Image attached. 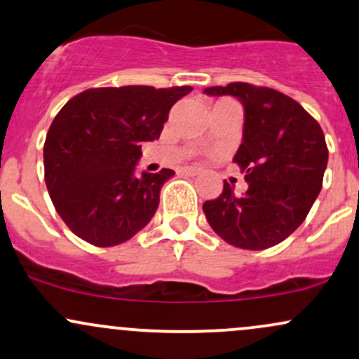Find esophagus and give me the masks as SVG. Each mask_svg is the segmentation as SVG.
<instances>
[{"label":"esophagus","instance_id":"obj_1","mask_svg":"<svg viewBox=\"0 0 359 359\" xmlns=\"http://www.w3.org/2000/svg\"><path fill=\"white\" fill-rule=\"evenodd\" d=\"M182 172L187 173V175H198L199 168H196V167H184Z\"/></svg>","mask_w":359,"mask_h":359}]
</instances>
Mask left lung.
Returning <instances> with one entry per match:
<instances>
[{"label":"left lung","mask_w":359,"mask_h":359,"mask_svg":"<svg viewBox=\"0 0 359 359\" xmlns=\"http://www.w3.org/2000/svg\"><path fill=\"white\" fill-rule=\"evenodd\" d=\"M206 95H231L245 110L233 161L249 189L242 196L224 180L203 211L224 242L247 250L269 249L305 222L322 189L329 149L320 124L297 100L250 83L210 86Z\"/></svg>","instance_id":"1"}]
</instances>
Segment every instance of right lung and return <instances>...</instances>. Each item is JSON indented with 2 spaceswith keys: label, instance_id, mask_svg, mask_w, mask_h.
Here are the masks:
<instances>
[{
  "label": "right lung",
  "instance_id": "obj_1",
  "mask_svg": "<svg viewBox=\"0 0 359 359\" xmlns=\"http://www.w3.org/2000/svg\"><path fill=\"white\" fill-rule=\"evenodd\" d=\"M192 86L90 88L57 112L44 143L54 208L76 237L119 245L149 223L170 168L135 175L143 141L158 140L172 105Z\"/></svg>",
  "mask_w": 359,
  "mask_h": 359
}]
</instances>
